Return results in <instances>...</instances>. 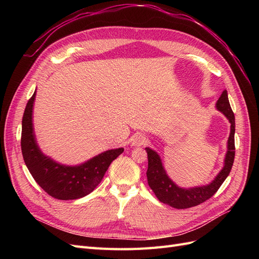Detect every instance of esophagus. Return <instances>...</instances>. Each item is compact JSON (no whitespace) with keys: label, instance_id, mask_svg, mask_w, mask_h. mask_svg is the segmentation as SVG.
<instances>
[{"label":"esophagus","instance_id":"esophagus-1","mask_svg":"<svg viewBox=\"0 0 259 259\" xmlns=\"http://www.w3.org/2000/svg\"><path fill=\"white\" fill-rule=\"evenodd\" d=\"M146 142H147L146 137L144 135H142V134H138V135L134 136V138H133V143L132 144H133V146L139 147V146L145 145Z\"/></svg>","mask_w":259,"mask_h":259}]
</instances>
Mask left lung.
I'll return each instance as SVG.
<instances>
[{"label":"left lung","mask_w":259,"mask_h":259,"mask_svg":"<svg viewBox=\"0 0 259 259\" xmlns=\"http://www.w3.org/2000/svg\"><path fill=\"white\" fill-rule=\"evenodd\" d=\"M216 108L218 111H221L229 120L231 126L230 135L228 138V146H227L228 150H227L225 156V165L210 184L193 188L178 187L167 176L158 152H155L149 147L146 148L148 154V185L154 192L155 197L159 199L160 202L164 203V204H167L178 209L197 206L213 197L219 189V187L225 182V179L228 177L233 165L234 153H236V151H234L236 150V147H234L236 122H234V114L229 104L228 93H227V91H224L221 97L217 100Z\"/></svg>","instance_id":"obj_1"}]
</instances>
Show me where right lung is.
Here are the masks:
<instances>
[{
	"label": "right lung",
	"mask_w": 259,
	"mask_h": 259,
	"mask_svg": "<svg viewBox=\"0 0 259 259\" xmlns=\"http://www.w3.org/2000/svg\"><path fill=\"white\" fill-rule=\"evenodd\" d=\"M35 92L28 101L22 116L21 152L26 165L37 185L58 200H75L90 194L99 185L111 162L123 148L111 149L80 165H62L40 150L33 132L32 111Z\"/></svg>",
	"instance_id": "1"
}]
</instances>
